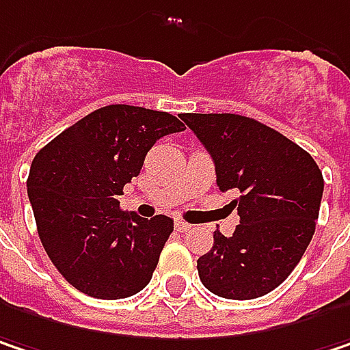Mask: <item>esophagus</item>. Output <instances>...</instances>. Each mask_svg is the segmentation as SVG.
Segmentation results:
<instances>
[{
  "label": "esophagus",
  "instance_id": "obj_1",
  "mask_svg": "<svg viewBox=\"0 0 350 350\" xmlns=\"http://www.w3.org/2000/svg\"><path fill=\"white\" fill-rule=\"evenodd\" d=\"M192 226L188 224V222H184V220H176V230H180V232H188Z\"/></svg>",
  "mask_w": 350,
  "mask_h": 350
}]
</instances>
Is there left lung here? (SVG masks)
<instances>
[{"label":"left lung","instance_id":"left-lung-1","mask_svg":"<svg viewBox=\"0 0 350 350\" xmlns=\"http://www.w3.org/2000/svg\"><path fill=\"white\" fill-rule=\"evenodd\" d=\"M186 126L214 160L216 184L234 190L240 224L214 232L198 258L210 293L250 301L282 284L314 234L325 180L312 156L269 126L239 113H184Z\"/></svg>","mask_w":350,"mask_h":350}]
</instances>
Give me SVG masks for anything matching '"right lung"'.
Here are the masks:
<instances>
[{
  "instance_id": "obj_1",
  "label": "right lung",
  "mask_w": 350,
  "mask_h": 350,
  "mask_svg": "<svg viewBox=\"0 0 350 350\" xmlns=\"http://www.w3.org/2000/svg\"><path fill=\"white\" fill-rule=\"evenodd\" d=\"M168 111L113 104L88 113L44 146L27 178L38 234L49 260L80 293L116 301L150 282L174 220L120 208L162 136L182 132Z\"/></svg>"
}]
</instances>
